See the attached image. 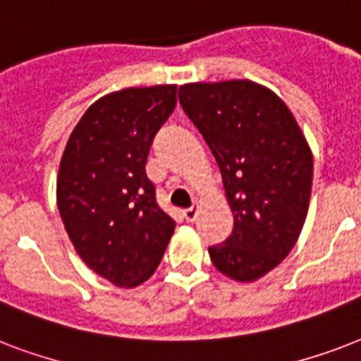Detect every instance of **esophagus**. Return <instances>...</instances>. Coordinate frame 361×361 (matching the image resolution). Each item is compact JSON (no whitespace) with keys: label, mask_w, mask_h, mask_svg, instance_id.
Masks as SVG:
<instances>
[{"label":"esophagus","mask_w":361,"mask_h":361,"mask_svg":"<svg viewBox=\"0 0 361 361\" xmlns=\"http://www.w3.org/2000/svg\"><path fill=\"white\" fill-rule=\"evenodd\" d=\"M197 215H198V208H195V206L183 212V217H185V219L189 221V223H192V221L197 219Z\"/></svg>","instance_id":"34e87169"}]
</instances>
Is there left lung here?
Wrapping results in <instances>:
<instances>
[{
    "mask_svg": "<svg viewBox=\"0 0 361 361\" xmlns=\"http://www.w3.org/2000/svg\"><path fill=\"white\" fill-rule=\"evenodd\" d=\"M180 103L219 164L232 234L209 247L221 274L252 283L279 266L307 217L313 153L283 101L252 80L192 82Z\"/></svg>",
    "mask_w": 361,
    "mask_h": 361,
    "instance_id": "8db88e82",
    "label": "left lung"
}]
</instances>
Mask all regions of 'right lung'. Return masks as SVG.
I'll list each match as a JSON object with an SVG mask.
<instances>
[{
    "instance_id": "right-lung-1",
    "label": "right lung",
    "mask_w": 361,
    "mask_h": 361,
    "mask_svg": "<svg viewBox=\"0 0 361 361\" xmlns=\"http://www.w3.org/2000/svg\"><path fill=\"white\" fill-rule=\"evenodd\" d=\"M176 87H125L97 99L61 155L56 198L65 231L87 268L118 288L149 279L174 234L146 161L174 110Z\"/></svg>"
}]
</instances>
